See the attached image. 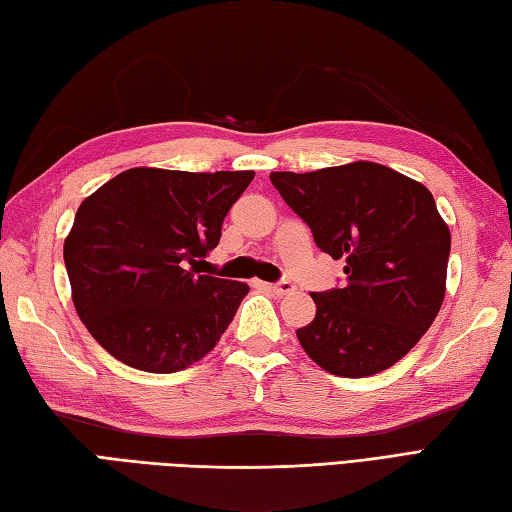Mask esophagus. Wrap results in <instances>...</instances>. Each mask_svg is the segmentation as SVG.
<instances>
[{"label": "esophagus", "instance_id": "34e87169", "mask_svg": "<svg viewBox=\"0 0 512 512\" xmlns=\"http://www.w3.org/2000/svg\"><path fill=\"white\" fill-rule=\"evenodd\" d=\"M270 292H275V295H288V292L295 290V286L290 284V281H277V284H264Z\"/></svg>", "mask_w": 512, "mask_h": 512}]
</instances>
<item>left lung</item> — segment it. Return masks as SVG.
<instances>
[{
	"label": "left lung",
	"instance_id": "left-lung-1",
	"mask_svg": "<svg viewBox=\"0 0 512 512\" xmlns=\"http://www.w3.org/2000/svg\"><path fill=\"white\" fill-rule=\"evenodd\" d=\"M270 182L314 244L345 259V284L312 292L317 314L297 330L303 350L343 378L400 361L438 317L447 284L451 233L429 189L376 162L273 171Z\"/></svg>",
	"mask_w": 512,
	"mask_h": 512
}]
</instances>
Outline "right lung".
I'll return each mask as SVG.
<instances>
[{
    "label": "right lung",
    "mask_w": 512,
    "mask_h": 512,
    "mask_svg": "<svg viewBox=\"0 0 512 512\" xmlns=\"http://www.w3.org/2000/svg\"><path fill=\"white\" fill-rule=\"evenodd\" d=\"M253 171L127 169L83 200L65 239L72 301L118 361L171 374L209 354L248 295L195 268Z\"/></svg>",
    "instance_id": "right-lung-1"
}]
</instances>
